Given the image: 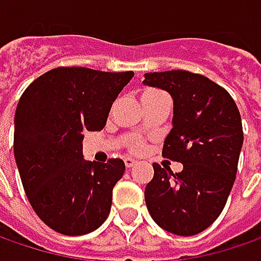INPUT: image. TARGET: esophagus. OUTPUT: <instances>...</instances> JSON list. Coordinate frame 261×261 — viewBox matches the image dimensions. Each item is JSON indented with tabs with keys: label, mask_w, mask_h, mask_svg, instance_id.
<instances>
[{
	"label": "esophagus",
	"mask_w": 261,
	"mask_h": 261,
	"mask_svg": "<svg viewBox=\"0 0 261 261\" xmlns=\"http://www.w3.org/2000/svg\"><path fill=\"white\" fill-rule=\"evenodd\" d=\"M124 162H125V167L127 168H131V167H134L137 161L136 160H133V158H124Z\"/></svg>",
	"instance_id": "obj_1"
}]
</instances>
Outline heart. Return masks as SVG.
Segmentation results:
<instances>
[{"mask_svg":"<svg viewBox=\"0 0 261 261\" xmlns=\"http://www.w3.org/2000/svg\"><path fill=\"white\" fill-rule=\"evenodd\" d=\"M150 93H156V90H146L143 94H150ZM131 152H136V153H139V152H142L143 149H145V142L142 140V139H136V140H133L130 145Z\"/></svg>","mask_w":261,"mask_h":261,"instance_id":"heart-1","label":"heart"}]
</instances>
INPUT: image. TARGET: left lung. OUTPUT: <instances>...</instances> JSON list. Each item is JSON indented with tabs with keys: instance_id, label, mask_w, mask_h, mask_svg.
I'll return each mask as SVG.
<instances>
[{
	"instance_id": "1",
	"label": "left lung",
	"mask_w": 261,
	"mask_h": 261,
	"mask_svg": "<svg viewBox=\"0 0 261 261\" xmlns=\"http://www.w3.org/2000/svg\"><path fill=\"white\" fill-rule=\"evenodd\" d=\"M143 84L173 97V128L162 156L183 164L176 174L153 164L146 207L164 230L196 235L220 216L237 177L244 142L237 103L220 85L188 70L145 73Z\"/></svg>"
}]
</instances>
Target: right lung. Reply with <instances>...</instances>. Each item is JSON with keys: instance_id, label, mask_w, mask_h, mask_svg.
I'll list each match as a JSON object with an SVG mask.
<instances>
[{"instance_id": "obj_1", "label": "right lung", "mask_w": 261, "mask_h": 261, "mask_svg": "<svg viewBox=\"0 0 261 261\" xmlns=\"http://www.w3.org/2000/svg\"><path fill=\"white\" fill-rule=\"evenodd\" d=\"M134 72L56 68L37 78L17 103L14 158L26 196L53 230L78 237L100 227L112 189L125 171L122 160L85 161V131L106 125L111 106Z\"/></svg>"}]
</instances>
